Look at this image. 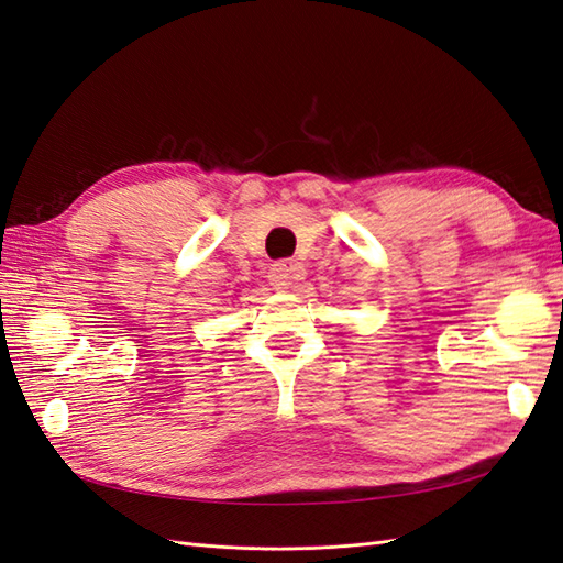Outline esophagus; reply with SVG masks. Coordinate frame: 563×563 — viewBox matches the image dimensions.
I'll return each instance as SVG.
<instances>
[{
    "label": "esophagus",
    "instance_id": "obj_1",
    "mask_svg": "<svg viewBox=\"0 0 563 563\" xmlns=\"http://www.w3.org/2000/svg\"><path fill=\"white\" fill-rule=\"evenodd\" d=\"M306 279V269L296 260H282V263H274L269 267V284L274 289L286 291V289H294L298 282Z\"/></svg>",
    "mask_w": 563,
    "mask_h": 563
}]
</instances>
